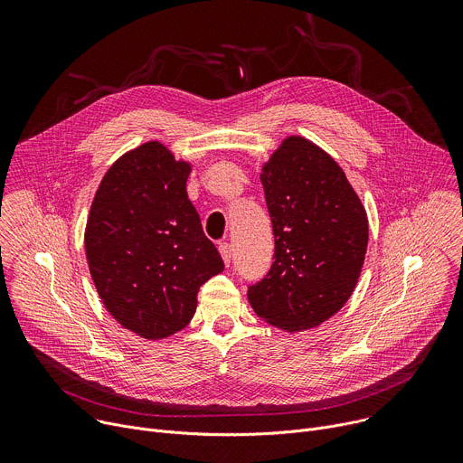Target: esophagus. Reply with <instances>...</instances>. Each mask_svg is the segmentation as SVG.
Masks as SVG:
<instances>
[{
    "mask_svg": "<svg viewBox=\"0 0 463 463\" xmlns=\"http://www.w3.org/2000/svg\"><path fill=\"white\" fill-rule=\"evenodd\" d=\"M218 249H220V254H222V258L225 261V266H231V260H232V247H231V243L223 241V243L218 245Z\"/></svg>",
    "mask_w": 463,
    "mask_h": 463,
    "instance_id": "esophagus-1",
    "label": "esophagus"
}]
</instances>
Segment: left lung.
I'll use <instances>...</instances> for the list:
<instances>
[{"label":"left lung","instance_id":"obj_1","mask_svg":"<svg viewBox=\"0 0 463 463\" xmlns=\"http://www.w3.org/2000/svg\"><path fill=\"white\" fill-rule=\"evenodd\" d=\"M275 261L247 298L258 317L297 334L334 317L352 297L368 247V218L335 159L289 136L260 174Z\"/></svg>","mask_w":463,"mask_h":463}]
</instances>
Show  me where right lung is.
Here are the masks:
<instances>
[{
    "label": "right lung",
    "instance_id": "obj_1",
    "mask_svg": "<svg viewBox=\"0 0 463 463\" xmlns=\"http://www.w3.org/2000/svg\"><path fill=\"white\" fill-rule=\"evenodd\" d=\"M190 172L159 141L129 150L102 177L86 223V258L104 307L148 341L183 329L197 291L225 268L188 200Z\"/></svg>",
    "mask_w": 463,
    "mask_h": 463
}]
</instances>
